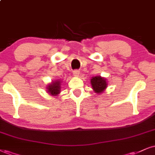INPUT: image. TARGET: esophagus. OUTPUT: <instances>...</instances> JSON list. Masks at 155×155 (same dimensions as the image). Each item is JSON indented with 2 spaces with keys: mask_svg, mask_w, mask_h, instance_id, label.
I'll list each match as a JSON object with an SVG mask.
<instances>
[{
  "mask_svg": "<svg viewBox=\"0 0 155 155\" xmlns=\"http://www.w3.org/2000/svg\"><path fill=\"white\" fill-rule=\"evenodd\" d=\"M79 74H80V72L78 71V70H74V71H73L74 75L78 76V75H79Z\"/></svg>",
  "mask_w": 155,
  "mask_h": 155,
  "instance_id": "34e87169",
  "label": "esophagus"
}]
</instances>
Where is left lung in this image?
Masks as SVG:
<instances>
[{"label":"left lung","instance_id":"obj_1","mask_svg":"<svg viewBox=\"0 0 155 155\" xmlns=\"http://www.w3.org/2000/svg\"><path fill=\"white\" fill-rule=\"evenodd\" d=\"M91 81L93 89L97 93H102L107 87L106 79H104V78H101V76L93 78Z\"/></svg>","mask_w":155,"mask_h":155}]
</instances>
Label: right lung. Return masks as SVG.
Wrapping results in <instances>:
<instances>
[{"mask_svg": "<svg viewBox=\"0 0 155 155\" xmlns=\"http://www.w3.org/2000/svg\"><path fill=\"white\" fill-rule=\"evenodd\" d=\"M47 90H48L49 93H50L51 95H58L60 92V81H57L55 82H53L49 86H47Z\"/></svg>", "mask_w": 155, "mask_h": 155, "instance_id": "obj_1", "label": "right lung"}]
</instances>
